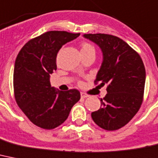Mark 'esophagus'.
Returning <instances> with one entry per match:
<instances>
[{
    "instance_id": "obj_1",
    "label": "esophagus",
    "mask_w": 158,
    "mask_h": 158,
    "mask_svg": "<svg viewBox=\"0 0 158 158\" xmlns=\"http://www.w3.org/2000/svg\"><path fill=\"white\" fill-rule=\"evenodd\" d=\"M80 95H81V97H82V98H86V97H88V94H86L85 92H82L81 93H80Z\"/></svg>"
}]
</instances>
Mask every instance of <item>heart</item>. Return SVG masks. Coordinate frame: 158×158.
Instances as JSON below:
<instances>
[{"mask_svg": "<svg viewBox=\"0 0 158 158\" xmlns=\"http://www.w3.org/2000/svg\"><path fill=\"white\" fill-rule=\"evenodd\" d=\"M82 51H95L94 47L91 44L88 43V42H83L81 44V52Z\"/></svg>", "mask_w": 158, "mask_h": 158, "instance_id": "1", "label": "heart"}]
</instances>
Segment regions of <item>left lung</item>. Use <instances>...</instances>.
Here are the masks:
<instances>
[{
    "label": "left lung",
    "instance_id": "obj_1",
    "mask_svg": "<svg viewBox=\"0 0 158 158\" xmlns=\"http://www.w3.org/2000/svg\"><path fill=\"white\" fill-rule=\"evenodd\" d=\"M83 37L101 48L103 61L95 84H107V94L101 109L92 113L95 123L106 131L127 124L143 102L145 68L141 57L128 44L108 34H84Z\"/></svg>",
    "mask_w": 158,
    "mask_h": 158
}]
</instances>
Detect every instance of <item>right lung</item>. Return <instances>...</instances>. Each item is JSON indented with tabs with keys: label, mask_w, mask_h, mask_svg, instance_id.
<instances>
[{
	"label": "right lung",
	"mask_w": 158,
	"mask_h": 158,
	"mask_svg": "<svg viewBox=\"0 0 158 158\" xmlns=\"http://www.w3.org/2000/svg\"><path fill=\"white\" fill-rule=\"evenodd\" d=\"M63 31H50L30 40L17 56L14 70V92L19 107L32 123L53 129L66 121L80 99L77 89L66 92L51 87L50 75L57 70L60 48L79 35Z\"/></svg>",
	"instance_id": "obj_1"
}]
</instances>
